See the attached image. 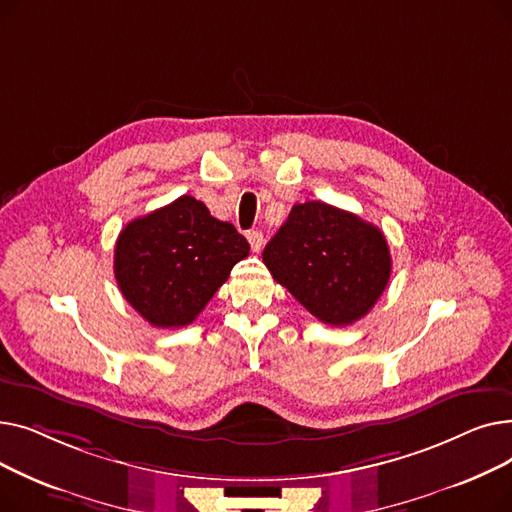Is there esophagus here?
I'll use <instances>...</instances> for the list:
<instances>
[{
    "instance_id": "esophagus-1",
    "label": "esophagus",
    "mask_w": 512,
    "mask_h": 512,
    "mask_svg": "<svg viewBox=\"0 0 512 512\" xmlns=\"http://www.w3.org/2000/svg\"><path fill=\"white\" fill-rule=\"evenodd\" d=\"M247 240H249V245H251V249L255 253L261 251V247H263V234L259 230H249L247 232Z\"/></svg>"
}]
</instances>
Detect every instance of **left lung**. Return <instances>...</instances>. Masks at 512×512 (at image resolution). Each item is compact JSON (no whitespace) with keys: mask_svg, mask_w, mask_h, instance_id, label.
<instances>
[{"mask_svg":"<svg viewBox=\"0 0 512 512\" xmlns=\"http://www.w3.org/2000/svg\"><path fill=\"white\" fill-rule=\"evenodd\" d=\"M263 263L278 284L330 326L355 324L367 315L392 272L382 230L321 201L292 207L267 242Z\"/></svg>","mask_w":512,"mask_h":512,"instance_id":"8db88e82","label":"left lung"}]
</instances>
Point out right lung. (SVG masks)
I'll use <instances>...</instances> for the list:
<instances>
[{
    "label": "right lung",
    "mask_w": 512,
    "mask_h": 512,
    "mask_svg": "<svg viewBox=\"0 0 512 512\" xmlns=\"http://www.w3.org/2000/svg\"><path fill=\"white\" fill-rule=\"evenodd\" d=\"M249 249L230 222L182 195L124 226L114 274L122 297L151 326L182 328L193 324Z\"/></svg>",
    "instance_id": "right-lung-1"
}]
</instances>
